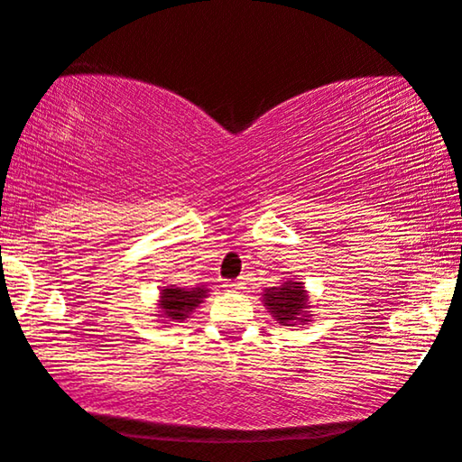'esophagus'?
Listing matches in <instances>:
<instances>
[{
	"label": "esophagus",
	"instance_id": "esophagus-1",
	"mask_svg": "<svg viewBox=\"0 0 462 462\" xmlns=\"http://www.w3.org/2000/svg\"><path fill=\"white\" fill-rule=\"evenodd\" d=\"M225 288L229 290V292H237V290H244V282L242 280H236V282H226Z\"/></svg>",
	"mask_w": 462,
	"mask_h": 462
}]
</instances>
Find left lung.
I'll use <instances>...</instances> for the list:
<instances>
[{
    "mask_svg": "<svg viewBox=\"0 0 462 462\" xmlns=\"http://www.w3.org/2000/svg\"><path fill=\"white\" fill-rule=\"evenodd\" d=\"M263 305L282 326H305L311 319V302L305 283L299 277H288L280 286L263 290Z\"/></svg>",
    "mask_w": 462,
    "mask_h": 462,
    "instance_id": "left-lung-1",
    "label": "left lung"
}]
</instances>
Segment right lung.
<instances>
[{
	"instance_id": "right-lung-1",
	"label": "right lung",
	"mask_w": 462,
	"mask_h": 462,
	"mask_svg": "<svg viewBox=\"0 0 462 462\" xmlns=\"http://www.w3.org/2000/svg\"><path fill=\"white\" fill-rule=\"evenodd\" d=\"M208 290L204 286L198 288H179L176 283H168L160 290V300H157V318L162 324L168 321H185L199 302H204Z\"/></svg>"
}]
</instances>
